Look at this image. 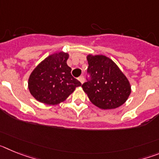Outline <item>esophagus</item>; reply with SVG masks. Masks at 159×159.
Wrapping results in <instances>:
<instances>
[{
  "mask_svg": "<svg viewBox=\"0 0 159 159\" xmlns=\"http://www.w3.org/2000/svg\"><path fill=\"white\" fill-rule=\"evenodd\" d=\"M78 80H79V81H80V82L81 83V84H83V83L84 82V76H80L78 78Z\"/></svg>",
  "mask_w": 159,
  "mask_h": 159,
  "instance_id": "34e87169",
  "label": "esophagus"
}]
</instances>
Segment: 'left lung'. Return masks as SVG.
Wrapping results in <instances>:
<instances>
[{
	"label": "left lung",
	"instance_id": "obj_1",
	"mask_svg": "<svg viewBox=\"0 0 159 159\" xmlns=\"http://www.w3.org/2000/svg\"><path fill=\"white\" fill-rule=\"evenodd\" d=\"M90 80L82 85L90 101L100 109H115L128 99L131 88L116 64L102 55H88Z\"/></svg>",
	"mask_w": 159,
	"mask_h": 159
}]
</instances>
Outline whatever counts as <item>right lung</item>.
Returning a JSON list of instances; mask_svg holds the SVG:
<instances>
[{"mask_svg":"<svg viewBox=\"0 0 159 159\" xmlns=\"http://www.w3.org/2000/svg\"><path fill=\"white\" fill-rule=\"evenodd\" d=\"M68 57L63 52L50 55L32 71L28 84L31 95L36 100L57 105L81 86V83L71 75V68L67 64Z\"/></svg>","mask_w":159,"mask_h":159,"instance_id":"add662e5","label":"right lung"}]
</instances>
